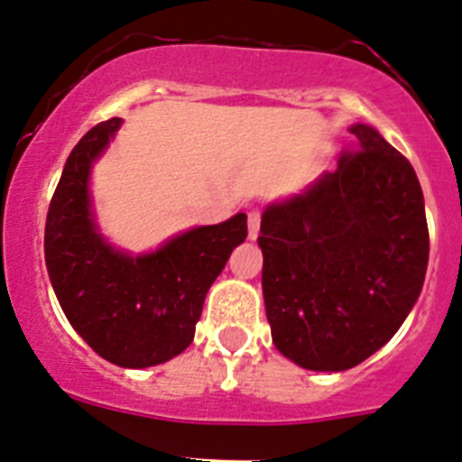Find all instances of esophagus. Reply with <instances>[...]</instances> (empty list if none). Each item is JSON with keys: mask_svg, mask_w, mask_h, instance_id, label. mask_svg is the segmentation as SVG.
<instances>
[{"mask_svg": "<svg viewBox=\"0 0 462 462\" xmlns=\"http://www.w3.org/2000/svg\"><path fill=\"white\" fill-rule=\"evenodd\" d=\"M260 221H262L260 211L257 209L248 211V236H251V239H255V236L260 235Z\"/></svg>", "mask_w": 462, "mask_h": 462, "instance_id": "1", "label": "esophagus"}]
</instances>
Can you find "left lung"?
Instances as JSON below:
<instances>
[{
  "label": "left lung",
  "instance_id": "obj_1",
  "mask_svg": "<svg viewBox=\"0 0 462 462\" xmlns=\"http://www.w3.org/2000/svg\"><path fill=\"white\" fill-rule=\"evenodd\" d=\"M303 195L264 211L262 292L272 338L309 371H347L412 310L428 267L417 172L375 128Z\"/></svg>",
  "mask_w": 462,
  "mask_h": 462
}]
</instances>
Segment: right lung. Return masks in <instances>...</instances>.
<instances>
[{
	"label": "right lung",
	"instance_id": "add662e5",
	"mask_svg": "<svg viewBox=\"0 0 462 462\" xmlns=\"http://www.w3.org/2000/svg\"><path fill=\"white\" fill-rule=\"evenodd\" d=\"M119 124V117L97 124L70 152L50 200L45 267L61 310L91 350L124 368H147L189 347L207 290L248 227L246 214H236L140 257L103 244L91 221L87 177Z\"/></svg>",
	"mask_w": 462,
	"mask_h": 462
}]
</instances>
